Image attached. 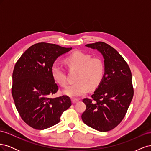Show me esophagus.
I'll list each match as a JSON object with an SVG mask.
<instances>
[{
    "label": "esophagus",
    "mask_w": 151,
    "mask_h": 151,
    "mask_svg": "<svg viewBox=\"0 0 151 151\" xmlns=\"http://www.w3.org/2000/svg\"><path fill=\"white\" fill-rule=\"evenodd\" d=\"M72 103L75 104V103H77V102L79 101V99H72Z\"/></svg>",
    "instance_id": "34e87169"
}]
</instances>
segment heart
Segmentation results:
<instances>
[{
  "label": "heart",
  "instance_id": "obj_1",
  "mask_svg": "<svg viewBox=\"0 0 151 151\" xmlns=\"http://www.w3.org/2000/svg\"><path fill=\"white\" fill-rule=\"evenodd\" d=\"M65 63L70 70H77L76 83L68 86L63 93L72 98L85 95L89 90L96 89L101 84L104 74V65L101 59L92 57L91 55L80 51L73 52L65 58ZM54 81L62 87L67 84L65 70L61 65L54 63L51 68Z\"/></svg>",
  "mask_w": 151,
  "mask_h": 151
}]
</instances>
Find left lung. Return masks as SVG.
Returning <instances> with one entry per match:
<instances>
[{
	"label": "left lung",
	"instance_id": "8db88e82",
	"mask_svg": "<svg viewBox=\"0 0 151 151\" xmlns=\"http://www.w3.org/2000/svg\"><path fill=\"white\" fill-rule=\"evenodd\" d=\"M86 46L103 55L104 74L91 98L83 100L86 109L82 120L95 130L108 132L122 122L133 98L131 70L121 55L107 43L98 42Z\"/></svg>",
	"mask_w": 151,
	"mask_h": 151
}]
</instances>
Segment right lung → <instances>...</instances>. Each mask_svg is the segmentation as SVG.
Here are the masks:
<instances>
[{"label": "right lung", "mask_w": 151, "mask_h": 151, "mask_svg": "<svg viewBox=\"0 0 151 151\" xmlns=\"http://www.w3.org/2000/svg\"><path fill=\"white\" fill-rule=\"evenodd\" d=\"M71 50L55 44L36 43L22 53L14 68L12 95L15 106L22 120L35 129L56 125L71 106L67 96L50 98L58 89L52 66L59 56Z\"/></svg>", "instance_id": "1"}]
</instances>
